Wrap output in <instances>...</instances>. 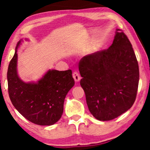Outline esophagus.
<instances>
[{"label": "esophagus", "instance_id": "34e87169", "mask_svg": "<svg viewBox=\"0 0 150 150\" xmlns=\"http://www.w3.org/2000/svg\"><path fill=\"white\" fill-rule=\"evenodd\" d=\"M73 78L74 79V81L76 82H79L80 80H81V76H80L79 74L77 72V71H74V72L73 73Z\"/></svg>", "mask_w": 150, "mask_h": 150}]
</instances>
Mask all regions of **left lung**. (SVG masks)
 I'll return each mask as SVG.
<instances>
[{
  "label": "left lung",
  "mask_w": 150,
  "mask_h": 150,
  "mask_svg": "<svg viewBox=\"0 0 150 150\" xmlns=\"http://www.w3.org/2000/svg\"><path fill=\"white\" fill-rule=\"evenodd\" d=\"M79 71L88 108L96 119L112 120L132 107L138 89L139 65L132 44L120 29H116L108 49L81 59Z\"/></svg>",
  "instance_id": "1"
}]
</instances>
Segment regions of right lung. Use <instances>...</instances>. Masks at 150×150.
Returning <instances> with one entry per match:
<instances>
[{
	"instance_id": "add662e5",
	"label": "right lung",
	"mask_w": 150,
	"mask_h": 150,
	"mask_svg": "<svg viewBox=\"0 0 150 150\" xmlns=\"http://www.w3.org/2000/svg\"><path fill=\"white\" fill-rule=\"evenodd\" d=\"M10 61L7 70L8 91L16 110L29 122L40 126H51L58 122L63 112L67 93L74 85L71 69H49L37 81L25 83L17 71L18 48Z\"/></svg>"
}]
</instances>
